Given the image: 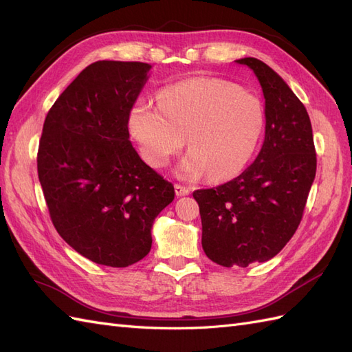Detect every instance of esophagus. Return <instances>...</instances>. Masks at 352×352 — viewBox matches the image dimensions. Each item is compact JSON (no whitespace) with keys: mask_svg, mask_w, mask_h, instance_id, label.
I'll return each mask as SVG.
<instances>
[{"mask_svg":"<svg viewBox=\"0 0 352 352\" xmlns=\"http://www.w3.org/2000/svg\"><path fill=\"white\" fill-rule=\"evenodd\" d=\"M175 192H176L177 197H185V195L190 194V189L185 188L182 185H175Z\"/></svg>","mask_w":352,"mask_h":352,"instance_id":"1","label":"esophagus"}]
</instances>
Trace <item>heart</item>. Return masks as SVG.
<instances>
[{
  "label": "heart",
  "instance_id": "heart-1",
  "mask_svg": "<svg viewBox=\"0 0 352 352\" xmlns=\"http://www.w3.org/2000/svg\"><path fill=\"white\" fill-rule=\"evenodd\" d=\"M127 126L145 163L166 167L188 140L177 176L198 180L210 173L220 182L239 175L257 150L264 110L236 85L199 78L166 87L157 105L135 102Z\"/></svg>",
  "mask_w": 352,
  "mask_h": 352
}]
</instances>
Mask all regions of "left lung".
<instances>
[{"label":"left lung","instance_id":"1","mask_svg":"<svg viewBox=\"0 0 352 352\" xmlns=\"http://www.w3.org/2000/svg\"><path fill=\"white\" fill-rule=\"evenodd\" d=\"M264 97L265 135L255 162L230 182L192 194L199 206L202 250L225 267L264 263L300 225L316 177L313 129L304 104L265 63L245 57Z\"/></svg>","mask_w":352,"mask_h":352}]
</instances>
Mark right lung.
<instances>
[{
  "mask_svg": "<svg viewBox=\"0 0 352 352\" xmlns=\"http://www.w3.org/2000/svg\"><path fill=\"white\" fill-rule=\"evenodd\" d=\"M138 61H97L83 69L48 111L38 176L52 223L85 258L127 267L150 252L155 217L173 185L146 166L127 120L150 78Z\"/></svg>",
  "mask_w": 352,
  "mask_h": 352,
  "instance_id": "1",
  "label": "right lung"
}]
</instances>
